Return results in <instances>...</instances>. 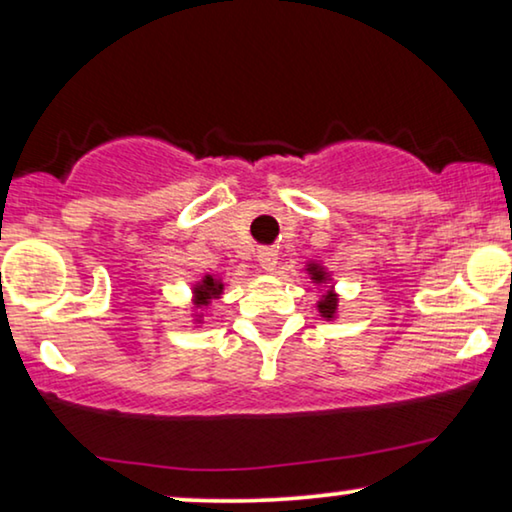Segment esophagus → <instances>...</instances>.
<instances>
[{
  "label": "esophagus",
  "instance_id": "34e87169",
  "mask_svg": "<svg viewBox=\"0 0 512 512\" xmlns=\"http://www.w3.org/2000/svg\"><path fill=\"white\" fill-rule=\"evenodd\" d=\"M256 258H258V263H261L263 270L272 272V270L277 268V258H279V254H277V251L272 249V247H263V249H258Z\"/></svg>",
  "mask_w": 512,
  "mask_h": 512
}]
</instances>
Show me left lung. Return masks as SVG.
I'll return each instance as SVG.
<instances>
[{
    "mask_svg": "<svg viewBox=\"0 0 512 512\" xmlns=\"http://www.w3.org/2000/svg\"><path fill=\"white\" fill-rule=\"evenodd\" d=\"M307 272H310L312 279H314V282H317V284L326 282V279H328V275L324 272V268H321V265H317V263H310V265H307ZM317 307H319L321 317H324V319H333V317H335V312H338V296H335L333 291H326V296L319 300Z\"/></svg>",
    "mask_w": 512,
    "mask_h": 512,
    "instance_id": "obj_1",
    "label": "left lung"
}]
</instances>
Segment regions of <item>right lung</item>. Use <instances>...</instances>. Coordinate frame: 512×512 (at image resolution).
Here are the masks:
<instances>
[{"label":"right lung","instance_id":"1","mask_svg":"<svg viewBox=\"0 0 512 512\" xmlns=\"http://www.w3.org/2000/svg\"><path fill=\"white\" fill-rule=\"evenodd\" d=\"M221 291H223V284L219 282V279H214L212 275H207L200 284H195V289H193L195 305H198V307L200 305H207L212 298H219Z\"/></svg>","mask_w":512,"mask_h":512}]
</instances>
